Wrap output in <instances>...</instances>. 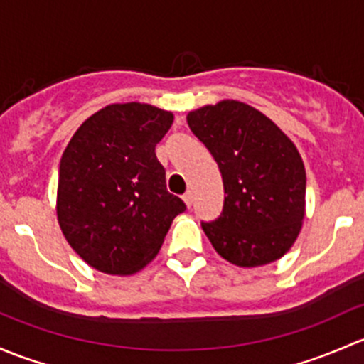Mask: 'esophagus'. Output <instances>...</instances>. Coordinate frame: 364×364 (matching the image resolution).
Instances as JSON below:
<instances>
[{
    "instance_id": "esophagus-1",
    "label": "esophagus",
    "mask_w": 364,
    "mask_h": 364,
    "mask_svg": "<svg viewBox=\"0 0 364 364\" xmlns=\"http://www.w3.org/2000/svg\"><path fill=\"white\" fill-rule=\"evenodd\" d=\"M182 200H183V203H186V207H187V208L193 207V193H191V191H187V193L183 194Z\"/></svg>"
}]
</instances>
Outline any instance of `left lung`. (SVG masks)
<instances>
[{"label":"left lung","mask_w":364,"mask_h":364,"mask_svg":"<svg viewBox=\"0 0 364 364\" xmlns=\"http://www.w3.org/2000/svg\"><path fill=\"white\" fill-rule=\"evenodd\" d=\"M187 124L223 175V213L201 224L213 249L240 268L280 259L298 238L306 212L305 164L294 141L238 100L191 110Z\"/></svg>","instance_id":"8db88e82"}]
</instances>
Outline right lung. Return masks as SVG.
Segmentation results:
<instances>
[{"mask_svg":"<svg viewBox=\"0 0 364 364\" xmlns=\"http://www.w3.org/2000/svg\"><path fill=\"white\" fill-rule=\"evenodd\" d=\"M173 112L112 103L85 119L59 164L55 213L71 249L107 275H133L159 252L181 198L166 189L156 144Z\"/></svg>","mask_w":364,"mask_h":364,"instance_id":"obj_1","label":"right lung"}]
</instances>
